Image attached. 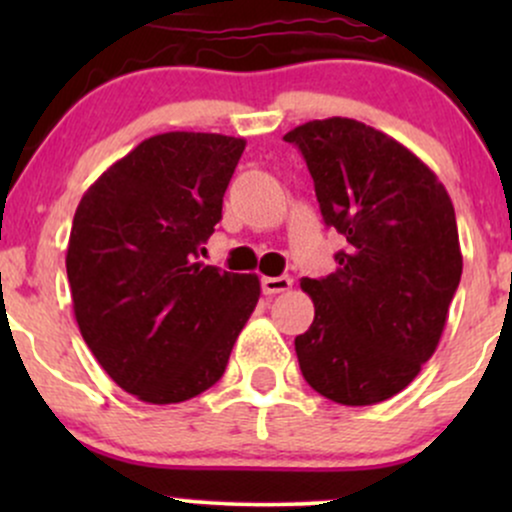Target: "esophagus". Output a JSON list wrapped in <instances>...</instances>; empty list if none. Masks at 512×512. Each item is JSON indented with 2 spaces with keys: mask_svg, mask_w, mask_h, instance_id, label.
<instances>
[{
  "mask_svg": "<svg viewBox=\"0 0 512 512\" xmlns=\"http://www.w3.org/2000/svg\"><path fill=\"white\" fill-rule=\"evenodd\" d=\"M293 286L291 276H264L262 279V293L264 296H274V293H284Z\"/></svg>",
  "mask_w": 512,
  "mask_h": 512,
  "instance_id": "esophagus-1",
  "label": "esophagus"
}]
</instances>
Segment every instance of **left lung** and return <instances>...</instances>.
I'll return each instance as SVG.
<instances>
[{
  "instance_id": "8db88e82",
  "label": "left lung",
  "mask_w": 512,
  "mask_h": 512,
  "mask_svg": "<svg viewBox=\"0 0 512 512\" xmlns=\"http://www.w3.org/2000/svg\"><path fill=\"white\" fill-rule=\"evenodd\" d=\"M322 219L346 238L337 272L303 279L315 320L296 337L305 383L346 407L402 392L445 330L462 252L448 190L407 146L349 117L291 129Z\"/></svg>"
}]
</instances>
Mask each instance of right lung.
Returning <instances> with one entry per match:
<instances>
[{
    "instance_id": "add662e5",
    "label": "right lung",
    "mask_w": 512,
    "mask_h": 512,
    "mask_svg": "<svg viewBox=\"0 0 512 512\" xmlns=\"http://www.w3.org/2000/svg\"><path fill=\"white\" fill-rule=\"evenodd\" d=\"M245 139H144L76 207L67 276L81 337L122 390L178 404L219 383L260 301L257 274L197 262Z\"/></svg>"
}]
</instances>
